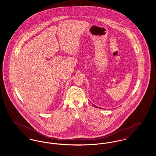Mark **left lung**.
Instances as JSON below:
<instances>
[{"label":"left lung","instance_id":"8db88e82","mask_svg":"<svg viewBox=\"0 0 156 156\" xmlns=\"http://www.w3.org/2000/svg\"><path fill=\"white\" fill-rule=\"evenodd\" d=\"M94 106H95V107H96V108H98V107H97V106H95V105H94Z\"/></svg>","mask_w":156,"mask_h":156}]
</instances>
